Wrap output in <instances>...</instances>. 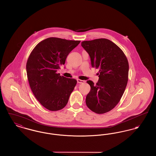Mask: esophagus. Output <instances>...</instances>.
Returning a JSON list of instances; mask_svg holds the SVG:
<instances>
[{"mask_svg":"<svg viewBox=\"0 0 156 156\" xmlns=\"http://www.w3.org/2000/svg\"><path fill=\"white\" fill-rule=\"evenodd\" d=\"M85 81H83V80H80V79H78L77 80V83H84Z\"/></svg>","mask_w":156,"mask_h":156,"instance_id":"esophagus-1","label":"esophagus"}]
</instances>
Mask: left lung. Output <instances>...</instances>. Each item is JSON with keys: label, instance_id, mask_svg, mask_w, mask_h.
<instances>
[{"label": "left lung", "instance_id": "8db88e82", "mask_svg": "<svg viewBox=\"0 0 156 156\" xmlns=\"http://www.w3.org/2000/svg\"><path fill=\"white\" fill-rule=\"evenodd\" d=\"M81 46L90 55L92 66L100 69L98 83L87 81L91 90L86 97V104L97 114L107 112L117 105L126 90L127 58L119 46L107 39L83 41Z\"/></svg>", "mask_w": 156, "mask_h": 156}]
</instances>
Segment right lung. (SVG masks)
Wrapping results in <instances>:
<instances>
[{
    "instance_id": "right-lung-1",
    "label": "right lung",
    "mask_w": 156,
    "mask_h": 156,
    "mask_svg": "<svg viewBox=\"0 0 156 156\" xmlns=\"http://www.w3.org/2000/svg\"><path fill=\"white\" fill-rule=\"evenodd\" d=\"M80 42L48 37L37 44L28 58L27 73L30 87L37 100L48 110H61L68 102L77 81L56 72Z\"/></svg>"
}]
</instances>
